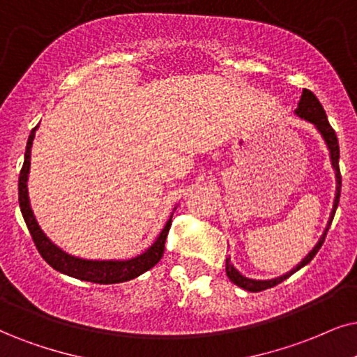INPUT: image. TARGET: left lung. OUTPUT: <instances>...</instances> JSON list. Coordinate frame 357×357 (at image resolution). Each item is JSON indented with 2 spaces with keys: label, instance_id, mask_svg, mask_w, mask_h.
<instances>
[{
  "label": "left lung",
  "instance_id": "obj_1",
  "mask_svg": "<svg viewBox=\"0 0 357 357\" xmlns=\"http://www.w3.org/2000/svg\"><path fill=\"white\" fill-rule=\"evenodd\" d=\"M295 115L300 116V119H303L306 121H310V123L314 125V128L318 130L319 135H321V138L324 139V143H326L328 146V151H329V160H331V166L333 169H335V176H336V194H335V201H333V209H331V214H329V219H328V224H326V229H324L323 236L319 237V241L317 242V245L313 247V249L310 250V254L305 257L303 260L300 261L296 267H293L290 272H287L285 275H280L277 278H270V280H254V278H249L245 277V275H242L238 270L234 267L231 264V257H227L225 259V273H227L229 280H231L232 283H236L237 287L243 288V290L247 291H261V290H267V288H272L275 285H278V283H282L283 280H287L290 275H293L295 272H298L301 267H305L306 264H310L311 260H313V257L318 254V250L321 249L323 242H324V237H326V232L329 229V225L333 222V218H335V212H336V207L340 204V196H341V173H340V145H337V137L335 133V130L331 128V125H329L328 121V116H326V112H324V108L319 100L314 96L313 92L308 89L303 90V93H301V98L298 102V107H296L295 110Z\"/></svg>",
  "mask_w": 357,
  "mask_h": 357
}]
</instances>
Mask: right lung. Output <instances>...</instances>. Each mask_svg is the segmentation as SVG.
Masks as SVG:
<instances>
[{
  "label": "right lung",
  "instance_id": "right-lung-1",
  "mask_svg": "<svg viewBox=\"0 0 357 357\" xmlns=\"http://www.w3.org/2000/svg\"><path fill=\"white\" fill-rule=\"evenodd\" d=\"M39 125L31 132L28 138V145H26L24 153V165H22L21 174H20V184H17V191H20V207L22 212V218L28 225L31 237L36 243V249L39 250L40 257L47 261L49 265L57 272L69 275L72 278L84 280V282L100 283V285H112V283H121L128 282V280L137 278L146 270L155 267L163 257L165 252V241L168 236L171 227V218L169 215L168 222L165 224L163 231L160 236L155 238V242L145 252L132 259L125 260H92V259H80V257L67 254L61 247H57L46 234H44L40 225L36 220V215L33 209H31L29 192H28V179H29V169H31V148H33V142L36 137V130ZM176 209V207H174Z\"/></svg>",
  "mask_w": 357,
  "mask_h": 357
}]
</instances>
